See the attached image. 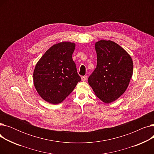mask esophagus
I'll use <instances>...</instances> for the list:
<instances>
[{
  "mask_svg": "<svg viewBox=\"0 0 154 154\" xmlns=\"http://www.w3.org/2000/svg\"><path fill=\"white\" fill-rule=\"evenodd\" d=\"M81 79H82V81H85V80H87V76H85V75H84V76H82Z\"/></svg>",
  "mask_w": 154,
  "mask_h": 154,
  "instance_id": "esophagus-1",
  "label": "esophagus"
}]
</instances>
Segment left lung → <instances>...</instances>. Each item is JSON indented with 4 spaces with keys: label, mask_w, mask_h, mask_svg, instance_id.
<instances>
[{
    "label": "left lung",
    "mask_w": 154,
    "mask_h": 154,
    "mask_svg": "<svg viewBox=\"0 0 154 154\" xmlns=\"http://www.w3.org/2000/svg\"><path fill=\"white\" fill-rule=\"evenodd\" d=\"M95 47L97 67L88 82L101 100L110 103L126 91L133 74V62L123 48L111 40H100Z\"/></svg>",
    "instance_id": "1"
}]
</instances>
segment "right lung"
Returning a JSON list of instances; mask_svg holds the SVG:
<instances>
[{"mask_svg":"<svg viewBox=\"0 0 154 154\" xmlns=\"http://www.w3.org/2000/svg\"><path fill=\"white\" fill-rule=\"evenodd\" d=\"M75 44L60 42L52 46L38 60L34 83L38 94L53 104L62 102L81 81L72 59Z\"/></svg>","mask_w":154,"mask_h":154,"instance_id":"obj_1","label":"right lung"}]
</instances>
